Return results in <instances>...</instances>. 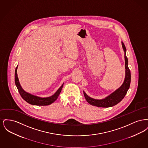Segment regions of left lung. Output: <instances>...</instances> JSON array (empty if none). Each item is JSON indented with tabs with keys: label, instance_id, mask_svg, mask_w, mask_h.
Returning a JSON list of instances; mask_svg holds the SVG:
<instances>
[{
	"label": "left lung",
	"instance_id": "left-lung-1",
	"mask_svg": "<svg viewBox=\"0 0 148 148\" xmlns=\"http://www.w3.org/2000/svg\"><path fill=\"white\" fill-rule=\"evenodd\" d=\"M122 47L123 49L125 51L124 58H125V77L124 82L122 85L116 91L113 92L109 96L106 97V98L101 100H97L88 97L85 92H84L85 98L89 104L92 106H96L98 107L102 108H108L113 106H115L120 102L125 95L127 94V92L130 87V82H131V74L130 71L128 67V60L126 56V48L122 42Z\"/></svg>",
	"mask_w": 148,
	"mask_h": 148
}]
</instances>
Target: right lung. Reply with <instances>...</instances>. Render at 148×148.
<instances>
[{
    "label": "right lung",
    "instance_id": "1",
    "mask_svg": "<svg viewBox=\"0 0 148 148\" xmlns=\"http://www.w3.org/2000/svg\"><path fill=\"white\" fill-rule=\"evenodd\" d=\"M17 67L15 68V83L16 85V86L18 90V92H19L21 98L23 99L25 101H26L29 104L32 105H35V106H48L53 103H54L56 100L58 96L59 95L60 92L62 91V89L63 88V84L62 85L60 88L57 90V92L51 97H48V98H40L36 96L33 95L32 94H30L25 92L22 88L19 82L18 77L17 76Z\"/></svg>",
    "mask_w": 148,
    "mask_h": 148
}]
</instances>
